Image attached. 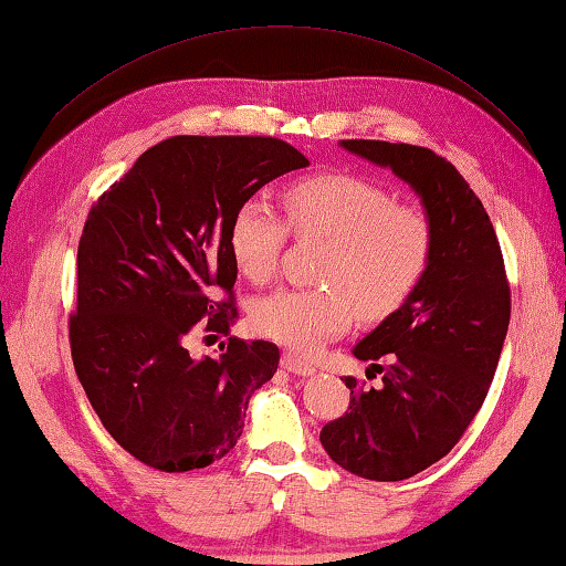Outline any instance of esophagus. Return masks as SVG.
<instances>
[{
    "label": "esophagus",
    "instance_id": "1",
    "mask_svg": "<svg viewBox=\"0 0 566 566\" xmlns=\"http://www.w3.org/2000/svg\"><path fill=\"white\" fill-rule=\"evenodd\" d=\"M282 368H286V371L294 374V376H312L316 371V368L310 361H304V358L294 356V354L282 356Z\"/></svg>",
    "mask_w": 566,
    "mask_h": 566
}]
</instances>
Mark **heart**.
Wrapping results in <instances>:
<instances>
[{"mask_svg":"<svg viewBox=\"0 0 566 566\" xmlns=\"http://www.w3.org/2000/svg\"><path fill=\"white\" fill-rule=\"evenodd\" d=\"M296 238L326 240L318 264L324 286H280L252 304L260 336L312 354L352 324L354 312L384 318L423 284L436 252L428 212L396 202L386 185L354 172H318L284 192ZM286 222L262 198L244 200L230 222V252L252 282H266L280 264Z\"/></svg>","mask_w":566,"mask_h":566,"instance_id":"heart-1","label":"heart"}]
</instances>
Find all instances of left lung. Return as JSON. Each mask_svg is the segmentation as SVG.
<instances>
[{
    "mask_svg": "<svg viewBox=\"0 0 566 566\" xmlns=\"http://www.w3.org/2000/svg\"><path fill=\"white\" fill-rule=\"evenodd\" d=\"M342 146L403 178L436 230L423 284L354 348L371 364L366 378L381 374V386L346 376V413L318 433L336 465L396 482L446 458L478 416L505 344L510 282L495 228L453 163L408 143Z\"/></svg>",
    "mask_w": 566,
    "mask_h": 566,
    "instance_id": "left-lung-1",
    "label": "left lung"
}]
</instances>
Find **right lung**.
<instances>
[{
    "instance_id": "obj_1",
    "label": "right lung",
    "mask_w": 566,
    "mask_h": 566,
    "mask_svg": "<svg viewBox=\"0 0 566 566\" xmlns=\"http://www.w3.org/2000/svg\"><path fill=\"white\" fill-rule=\"evenodd\" d=\"M272 136H172L91 208L78 240L71 358L101 423L163 472L208 468L242 436L250 396L280 364L272 342L230 336L192 358L188 336L238 318L230 222L244 200L306 168Z\"/></svg>"
}]
</instances>
